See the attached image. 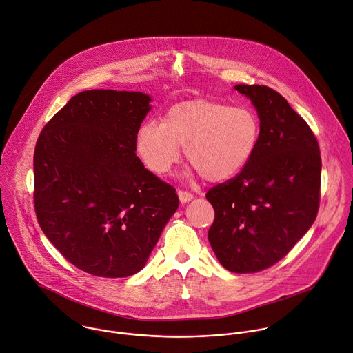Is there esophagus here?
Returning <instances> with one entry per match:
<instances>
[{
    "mask_svg": "<svg viewBox=\"0 0 353 353\" xmlns=\"http://www.w3.org/2000/svg\"><path fill=\"white\" fill-rule=\"evenodd\" d=\"M177 195H179V199H180L181 203H187V202L194 199V195L191 192H188V191H184V190H179Z\"/></svg>",
    "mask_w": 353,
    "mask_h": 353,
    "instance_id": "1",
    "label": "esophagus"
}]
</instances>
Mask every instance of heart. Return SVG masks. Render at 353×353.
I'll list each match as a JSON object with an SVG mask.
<instances>
[{"label": "heart", "mask_w": 353, "mask_h": 353, "mask_svg": "<svg viewBox=\"0 0 353 353\" xmlns=\"http://www.w3.org/2000/svg\"><path fill=\"white\" fill-rule=\"evenodd\" d=\"M260 133V119L248 107L191 100L170 107L161 123L143 122L136 130L134 147L144 166L157 176L170 172L184 147L195 170L208 181L220 183L248 166Z\"/></svg>", "instance_id": "obj_1"}]
</instances>
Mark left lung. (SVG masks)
Wrapping results in <instances>:
<instances>
[{
  "instance_id": "1",
  "label": "left lung",
  "mask_w": 353,
  "mask_h": 353,
  "mask_svg": "<svg viewBox=\"0 0 353 353\" xmlns=\"http://www.w3.org/2000/svg\"><path fill=\"white\" fill-rule=\"evenodd\" d=\"M234 89L252 100L261 133L248 166L208 191V236L225 270L253 274L282 260L314 224L322 159L314 132L282 94L265 85Z\"/></svg>"
}]
</instances>
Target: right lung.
Instances as JSON below:
<instances>
[{"label":"right lung","mask_w":353,"mask_h":353,"mask_svg":"<svg viewBox=\"0 0 353 353\" xmlns=\"http://www.w3.org/2000/svg\"><path fill=\"white\" fill-rule=\"evenodd\" d=\"M141 92H81L42 129L34 151V208L50 243L101 278L141 271L179 208L147 170L134 134L151 110Z\"/></svg>","instance_id":"obj_1"}]
</instances>
